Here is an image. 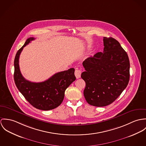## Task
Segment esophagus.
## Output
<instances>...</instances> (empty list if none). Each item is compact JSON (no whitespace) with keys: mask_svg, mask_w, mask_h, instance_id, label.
I'll return each instance as SVG.
<instances>
[{"mask_svg":"<svg viewBox=\"0 0 146 146\" xmlns=\"http://www.w3.org/2000/svg\"><path fill=\"white\" fill-rule=\"evenodd\" d=\"M81 73H82V72H81V70L78 69V68H77L75 70L74 74H75V76H76V78L77 79H78V78H80L81 77Z\"/></svg>","mask_w":146,"mask_h":146,"instance_id":"obj_1","label":"esophagus"}]
</instances>
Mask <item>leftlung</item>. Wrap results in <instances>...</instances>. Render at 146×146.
Masks as SVG:
<instances>
[{
    "mask_svg": "<svg viewBox=\"0 0 146 146\" xmlns=\"http://www.w3.org/2000/svg\"><path fill=\"white\" fill-rule=\"evenodd\" d=\"M104 51L87 58L81 78L86 82L83 91L91 105L103 107L119 97L129 81L130 63L127 53L113 37H104Z\"/></svg>",
    "mask_w": 146,
    "mask_h": 146,
    "instance_id": "8db88e82",
    "label": "left lung"
}]
</instances>
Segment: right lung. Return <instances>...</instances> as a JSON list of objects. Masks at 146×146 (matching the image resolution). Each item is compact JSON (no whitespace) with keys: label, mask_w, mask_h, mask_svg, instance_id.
<instances>
[{"label":"right lung","mask_w":146,"mask_h":146,"mask_svg":"<svg viewBox=\"0 0 146 146\" xmlns=\"http://www.w3.org/2000/svg\"><path fill=\"white\" fill-rule=\"evenodd\" d=\"M33 37L29 38L17 52L15 61L14 80L17 88L33 107L42 110H50L59 106L63 101L65 90L76 80L74 69L58 72L48 80L42 82H31L22 75L19 66V58L23 48Z\"/></svg>","instance_id":"obj_1"}]
</instances>
